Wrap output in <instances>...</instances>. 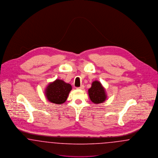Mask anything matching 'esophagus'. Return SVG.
Here are the masks:
<instances>
[{"label":"esophagus","mask_w":158,"mask_h":158,"mask_svg":"<svg viewBox=\"0 0 158 158\" xmlns=\"http://www.w3.org/2000/svg\"><path fill=\"white\" fill-rule=\"evenodd\" d=\"M83 88H84V85H82V86H81L80 87L76 88V89H83Z\"/></svg>","instance_id":"1"}]
</instances>
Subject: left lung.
<instances>
[{
    "label": "left lung",
    "mask_w": 158,
    "mask_h": 158,
    "mask_svg": "<svg viewBox=\"0 0 158 158\" xmlns=\"http://www.w3.org/2000/svg\"><path fill=\"white\" fill-rule=\"evenodd\" d=\"M88 94L91 101L94 104L104 102L106 98L105 89L97 81L92 83L91 88L88 89Z\"/></svg>",
    "instance_id": "obj_1"
}]
</instances>
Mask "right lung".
Here are the masks:
<instances>
[{"mask_svg": "<svg viewBox=\"0 0 158 158\" xmlns=\"http://www.w3.org/2000/svg\"><path fill=\"white\" fill-rule=\"evenodd\" d=\"M72 88L70 84L64 82L62 80L56 79L48 85L45 89V95L50 102L61 104L66 101Z\"/></svg>", "mask_w": 158, "mask_h": 158, "instance_id": "right-lung-1", "label": "right lung"}]
</instances>
